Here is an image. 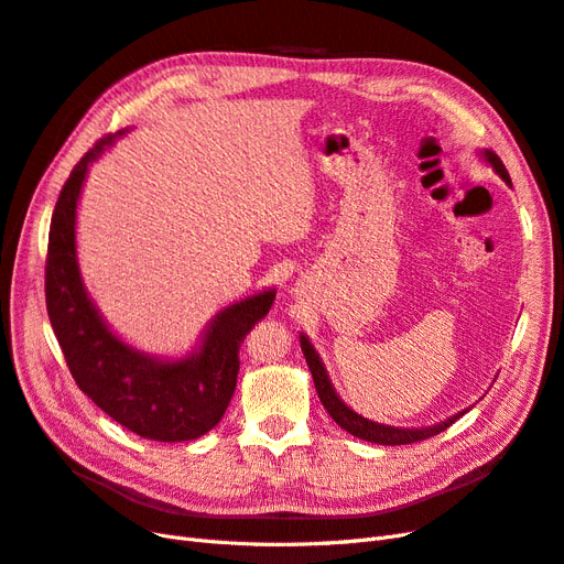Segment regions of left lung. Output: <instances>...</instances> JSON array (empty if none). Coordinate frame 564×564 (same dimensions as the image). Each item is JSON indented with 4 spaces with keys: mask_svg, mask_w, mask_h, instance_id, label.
Here are the masks:
<instances>
[{
    "mask_svg": "<svg viewBox=\"0 0 564 564\" xmlns=\"http://www.w3.org/2000/svg\"><path fill=\"white\" fill-rule=\"evenodd\" d=\"M487 160L491 163V167L501 174V180L506 184H510V174L503 165V160L498 158L494 151H485ZM300 343H302V351H304V359H307V366L312 371V378H314V384H316V392H318V399L321 404H324V409L330 413L333 421L340 425L343 430H347L349 434H354V437L359 440H366V442H373V444H382V446H399V444H413V442H423V440H430L434 437V434L444 432L448 425L456 423L458 417L465 413H456L454 417H448V421L434 425V427H421V430H401V427H390V425H378L373 421H366V417H361L359 413H354L351 409L345 406V401L335 394L333 384L328 380V373L324 364H321L318 354L314 351V347L310 345V340L304 335H300Z\"/></svg>",
    "mask_w": 564,
    "mask_h": 564,
    "instance_id": "left-lung-1",
    "label": "left lung"
}]
</instances>
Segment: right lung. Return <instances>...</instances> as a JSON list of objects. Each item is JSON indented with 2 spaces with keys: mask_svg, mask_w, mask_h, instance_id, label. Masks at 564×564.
Here are the masks:
<instances>
[{
  "mask_svg": "<svg viewBox=\"0 0 564 564\" xmlns=\"http://www.w3.org/2000/svg\"><path fill=\"white\" fill-rule=\"evenodd\" d=\"M110 143V134L96 141L58 193L44 267L46 314L70 376L96 406L139 437L188 442L221 421L236 390L238 349L257 321L269 314L276 293L267 291L224 310L200 351L186 361H155L122 345L96 314L75 260L79 188L91 160Z\"/></svg>",
  "mask_w": 564,
  "mask_h": 564,
  "instance_id": "right-lung-1",
  "label": "right lung"
}]
</instances>
